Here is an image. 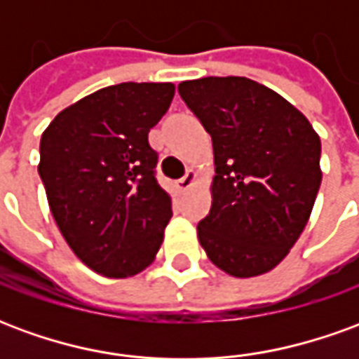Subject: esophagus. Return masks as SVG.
Segmentation results:
<instances>
[{
	"instance_id": "1",
	"label": "esophagus",
	"mask_w": 359,
	"mask_h": 359,
	"mask_svg": "<svg viewBox=\"0 0 359 359\" xmlns=\"http://www.w3.org/2000/svg\"><path fill=\"white\" fill-rule=\"evenodd\" d=\"M196 180H198V175H196L194 169H188L187 175L182 179H179V188L180 190H188V188L194 187Z\"/></svg>"
}]
</instances>
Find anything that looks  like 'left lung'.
Instances as JSON below:
<instances>
[{
    "label": "left lung",
    "instance_id": "8db88e82",
    "mask_svg": "<svg viewBox=\"0 0 359 359\" xmlns=\"http://www.w3.org/2000/svg\"><path fill=\"white\" fill-rule=\"evenodd\" d=\"M210 133L211 210L198 241L219 269L256 277L278 265L308 225L321 184V140L300 111L246 76L179 84Z\"/></svg>",
    "mask_w": 359,
    "mask_h": 359
}]
</instances>
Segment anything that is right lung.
I'll list each match as a JSON object with an SVG mask.
<instances>
[{"label": "right lung", "instance_id": "right-lung-1", "mask_svg": "<svg viewBox=\"0 0 359 359\" xmlns=\"http://www.w3.org/2000/svg\"><path fill=\"white\" fill-rule=\"evenodd\" d=\"M175 95L171 82H121L82 97L40 140L38 172L51 215L76 257L125 278L154 259L171 219L148 142Z\"/></svg>", "mask_w": 359, "mask_h": 359}]
</instances>
